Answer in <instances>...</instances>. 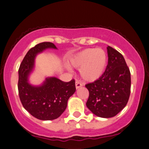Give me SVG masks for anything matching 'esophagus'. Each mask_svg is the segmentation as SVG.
<instances>
[{
    "label": "esophagus",
    "instance_id": "34e87169",
    "mask_svg": "<svg viewBox=\"0 0 149 149\" xmlns=\"http://www.w3.org/2000/svg\"><path fill=\"white\" fill-rule=\"evenodd\" d=\"M81 86H82V84H81L78 81H75V88H76V89H78L79 88H80Z\"/></svg>",
    "mask_w": 149,
    "mask_h": 149
}]
</instances>
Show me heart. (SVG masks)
I'll return each instance as SVG.
<instances>
[{"mask_svg": "<svg viewBox=\"0 0 149 149\" xmlns=\"http://www.w3.org/2000/svg\"><path fill=\"white\" fill-rule=\"evenodd\" d=\"M108 57L102 49H86L74 55L70 59V64L79 69L81 79L86 82H95L101 78L107 66Z\"/></svg>", "mask_w": 149, "mask_h": 149, "instance_id": "1", "label": "heart"}]
</instances>
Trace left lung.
I'll return each mask as SVG.
<instances>
[{
  "instance_id": "8db88e82",
  "label": "left lung",
  "mask_w": 149,
  "mask_h": 149,
  "mask_svg": "<svg viewBox=\"0 0 149 149\" xmlns=\"http://www.w3.org/2000/svg\"><path fill=\"white\" fill-rule=\"evenodd\" d=\"M108 65L101 78L86 85L89 91L87 107L95 116L109 118L125 107L130 95L131 76L121 53L108 46Z\"/></svg>"
}]
</instances>
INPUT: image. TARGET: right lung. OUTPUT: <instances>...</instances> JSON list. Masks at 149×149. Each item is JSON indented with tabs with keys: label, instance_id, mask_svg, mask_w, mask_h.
Returning a JSON list of instances; mask_svg holds the SVG:
<instances>
[{
	"label": "right lung",
	"instance_id": "obj_1",
	"mask_svg": "<svg viewBox=\"0 0 149 149\" xmlns=\"http://www.w3.org/2000/svg\"><path fill=\"white\" fill-rule=\"evenodd\" d=\"M48 49H57L49 42L40 43L28 51L19 69L18 91L24 109L40 120H53L66 109L68 99L75 92V80L65 82L55 77H46L40 85L34 86L29 81L33 72L35 58Z\"/></svg>",
	"mask_w": 149,
	"mask_h": 149
}]
</instances>
